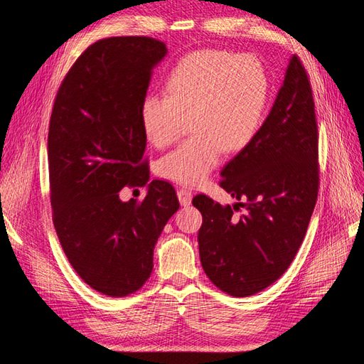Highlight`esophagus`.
Instances as JSON below:
<instances>
[{"instance_id": "34e87169", "label": "esophagus", "mask_w": 364, "mask_h": 364, "mask_svg": "<svg viewBox=\"0 0 364 364\" xmlns=\"http://www.w3.org/2000/svg\"><path fill=\"white\" fill-rule=\"evenodd\" d=\"M178 197H179L181 205L188 206L191 203V199H193V193L190 190H186V188H181L178 191Z\"/></svg>"}]
</instances>
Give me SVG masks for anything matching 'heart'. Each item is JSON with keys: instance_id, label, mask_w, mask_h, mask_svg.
<instances>
[{"instance_id": "heart-1", "label": "heart", "mask_w": 364, "mask_h": 364, "mask_svg": "<svg viewBox=\"0 0 364 364\" xmlns=\"http://www.w3.org/2000/svg\"><path fill=\"white\" fill-rule=\"evenodd\" d=\"M167 95H147L141 124L151 146L167 147L191 121L193 138L158 162V173L176 183L200 185L225 150H245L261 127L269 98L262 63L226 50L186 54L167 77Z\"/></svg>"}]
</instances>
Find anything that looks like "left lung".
Listing matches in <instances>:
<instances>
[{
  "mask_svg": "<svg viewBox=\"0 0 364 364\" xmlns=\"http://www.w3.org/2000/svg\"><path fill=\"white\" fill-rule=\"evenodd\" d=\"M317 123L310 80L291 56L272 111L250 144L220 173V186L246 203L220 205L197 194L203 223L199 253L206 277L235 297L279 279L299 250L318 186ZM243 205L247 213L233 211Z\"/></svg>",
  "mask_w": 364,
  "mask_h": 364,
  "instance_id": "1",
  "label": "left lung"
}]
</instances>
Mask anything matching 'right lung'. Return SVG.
<instances>
[{"label":"right lung","instance_id":"obj_1","mask_svg":"<svg viewBox=\"0 0 364 364\" xmlns=\"http://www.w3.org/2000/svg\"><path fill=\"white\" fill-rule=\"evenodd\" d=\"M165 43L119 36L87 47L65 75L48 130L53 223L77 274L94 290L123 297L153 270V249L179 209L171 183L151 181L141 105ZM124 186H147L123 203Z\"/></svg>","mask_w":364,"mask_h":364}]
</instances>
